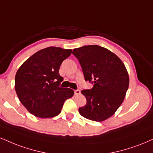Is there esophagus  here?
<instances>
[{
  "mask_svg": "<svg viewBox=\"0 0 153 153\" xmlns=\"http://www.w3.org/2000/svg\"><path fill=\"white\" fill-rule=\"evenodd\" d=\"M80 94H81L80 90H79V89L74 90V94H75V95H79Z\"/></svg>",
  "mask_w": 153,
  "mask_h": 153,
  "instance_id": "1",
  "label": "esophagus"
}]
</instances>
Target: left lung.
<instances>
[{"mask_svg":"<svg viewBox=\"0 0 153 153\" xmlns=\"http://www.w3.org/2000/svg\"><path fill=\"white\" fill-rule=\"evenodd\" d=\"M72 54L79 62L85 81L94 84L91 89L82 91L86 104L79 112L94 121L106 120L119 108L128 88L125 65L118 56L99 45L76 48Z\"/></svg>","mask_w":153,"mask_h":153,"instance_id":"obj_1","label":"left lung"}]
</instances>
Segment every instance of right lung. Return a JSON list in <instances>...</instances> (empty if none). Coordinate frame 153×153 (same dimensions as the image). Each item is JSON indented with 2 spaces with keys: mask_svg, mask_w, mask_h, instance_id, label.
Instances as JSON below:
<instances>
[{
  "mask_svg": "<svg viewBox=\"0 0 153 153\" xmlns=\"http://www.w3.org/2000/svg\"><path fill=\"white\" fill-rule=\"evenodd\" d=\"M71 54V50L50 47L34 54L18 69L15 89L31 114L43 118L57 116L66 100L73 97L72 89L59 87L63 81L59 67Z\"/></svg>",
  "mask_w": 153,
  "mask_h": 153,
  "instance_id": "1",
  "label": "right lung"
}]
</instances>
